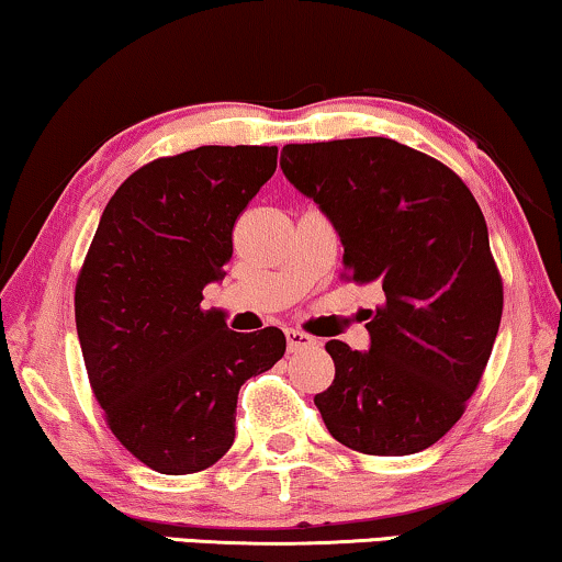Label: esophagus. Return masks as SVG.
<instances>
[{
  "label": "esophagus",
  "instance_id": "esophagus-1",
  "mask_svg": "<svg viewBox=\"0 0 562 562\" xmlns=\"http://www.w3.org/2000/svg\"><path fill=\"white\" fill-rule=\"evenodd\" d=\"M286 345H289V352H296V350L312 348V345H317V340H314L312 335L299 333V329H286Z\"/></svg>",
  "mask_w": 562,
  "mask_h": 562
}]
</instances>
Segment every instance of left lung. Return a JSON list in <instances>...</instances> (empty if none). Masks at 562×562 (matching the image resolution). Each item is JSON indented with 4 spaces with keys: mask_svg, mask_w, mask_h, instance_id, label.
Instances as JSON below:
<instances>
[{
    "mask_svg": "<svg viewBox=\"0 0 562 562\" xmlns=\"http://www.w3.org/2000/svg\"><path fill=\"white\" fill-rule=\"evenodd\" d=\"M283 176L340 235L345 279L381 283L371 350L329 340V435L366 456H412L463 417L494 348L504 283L486 220L456 171L389 137L283 145Z\"/></svg>",
    "mask_w": 562,
    "mask_h": 562,
    "instance_id": "1",
    "label": "left lung"
}]
</instances>
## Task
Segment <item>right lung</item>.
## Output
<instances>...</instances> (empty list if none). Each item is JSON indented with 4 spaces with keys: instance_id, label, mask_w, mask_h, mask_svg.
Listing matches in <instances>:
<instances>
[{
    "instance_id": "1",
    "label": "right lung",
    "mask_w": 562,
    "mask_h": 562,
    "mask_svg": "<svg viewBox=\"0 0 562 562\" xmlns=\"http://www.w3.org/2000/svg\"><path fill=\"white\" fill-rule=\"evenodd\" d=\"M276 145L158 158L104 206L76 281V333L112 435L153 471L199 473L235 440L237 391L286 352L279 327L240 335L202 310L233 227L276 171Z\"/></svg>"
}]
</instances>
